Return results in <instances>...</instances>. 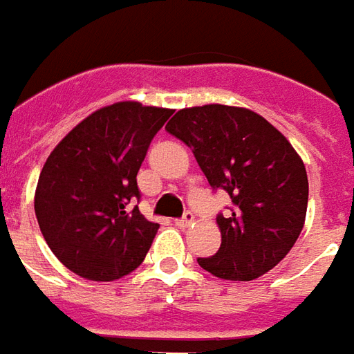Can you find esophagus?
Masks as SVG:
<instances>
[{
  "label": "esophagus",
  "mask_w": 354,
  "mask_h": 354,
  "mask_svg": "<svg viewBox=\"0 0 354 354\" xmlns=\"http://www.w3.org/2000/svg\"><path fill=\"white\" fill-rule=\"evenodd\" d=\"M192 223H194V215H192V213H185L183 218H177V221H175V224H177L179 228H188V226H192Z\"/></svg>",
  "instance_id": "obj_1"
}]
</instances>
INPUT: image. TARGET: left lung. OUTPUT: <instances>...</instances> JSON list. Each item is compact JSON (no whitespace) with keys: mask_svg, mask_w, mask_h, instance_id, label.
I'll use <instances>...</instances> for the list:
<instances>
[{"mask_svg":"<svg viewBox=\"0 0 354 354\" xmlns=\"http://www.w3.org/2000/svg\"><path fill=\"white\" fill-rule=\"evenodd\" d=\"M166 130L192 149L209 185L234 203L230 215L216 218L221 249L198 264L228 281H252L275 268L308 211V174L288 139L259 113L221 103L177 111Z\"/></svg>","mask_w":354,"mask_h":354,"instance_id":"left-lung-1","label":"left lung"}]
</instances>
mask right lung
<instances>
[{
	"instance_id": "add662e5",
	"label": "right lung",
	"mask_w": 354,
	"mask_h": 354,
	"mask_svg": "<svg viewBox=\"0 0 354 354\" xmlns=\"http://www.w3.org/2000/svg\"><path fill=\"white\" fill-rule=\"evenodd\" d=\"M174 109L117 102L81 120L48 154L35 215L54 257L88 281H115L145 260L160 224L138 205V171Z\"/></svg>"
}]
</instances>
